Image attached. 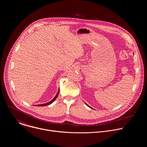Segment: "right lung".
Here are the masks:
<instances>
[{
  "instance_id": "add662e5",
  "label": "right lung",
  "mask_w": 147,
  "mask_h": 147,
  "mask_svg": "<svg viewBox=\"0 0 147 147\" xmlns=\"http://www.w3.org/2000/svg\"><path fill=\"white\" fill-rule=\"evenodd\" d=\"M59 90H58V93H57V94H56V96H55V97L51 101H50L49 102H47V103H46V104H40V105H36V106H47V105H50V104H52L55 100V99L57 98V97H58V94H59Z\"/></svg>"
}]
</instances>
